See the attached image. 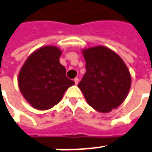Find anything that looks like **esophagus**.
I'll return each instance as SVG.
<instances>
[{
	"label": "esophagus",
	"instance_id": "34e87169",
	"mask_svg": "<svg viewBox=\"0 0 152 152\" xmlns=\"http://www.w3.org/2000/svg\"><path fill=\"white\" fill-rule=\"evenodd\" d=\"M74 81H75V84L77 85V84L79 83V79H78V78H75V79H74Z\"/></svg>",
	"mask_w": 152,
	"mask_h": 152
}]
</instances>
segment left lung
I'll use <instances>...</instances> for the list:
<instances>
[{
  "label": "left lung",
  "mask_w": 152,
  "mask_h": 152,
  "mask_svg": "<svg viewBox=\"0 0 152 152\" xmlns=\"http://www.w3.org/2000/svg\"><path fill=\"white\" fill-rule=\"evenodd\" d=\"M81 51L86 72L78 87L88 104L100 113L117 109L127 98L131 87L128 66L107 47H91Z\"/></svg>",
  "instance_id": "1"
}]
</instances>
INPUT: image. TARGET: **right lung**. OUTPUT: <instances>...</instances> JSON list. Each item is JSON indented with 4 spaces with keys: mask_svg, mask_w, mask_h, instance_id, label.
<instances>
[{
    "mask_svg": "<svg viewBox=\"0 0 152 152\" xmlns=\"http://www.w3.org/2000/svg\"><path fill=\"white\" fill-rule=\"evenodd\" d=\"M61 55L58 47H41L28 56L21 67L18 86L24 98L34 109L53 108L75 84L66 76V68L59 61Z\"/></svg>",
    "mask_w": 152,
    "mask_h": 152,
    "instance_id": "add662e5",
    "label": "right lung"
}]
</instances>
